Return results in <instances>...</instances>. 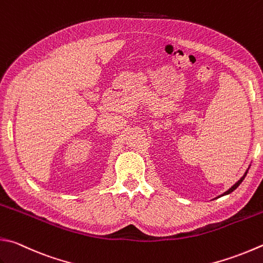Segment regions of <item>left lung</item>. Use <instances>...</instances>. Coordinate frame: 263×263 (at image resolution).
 Instances as JSON below:
<instances>
[{
	"label": "left lung",
	"mask_w": 263,
	"mask_h": 263,
	"mask_svg": "<svg viewBox=\"0 0 263 263\" xmlns=\"http://www.w3.org/2000/svg\"><path fill=\"white\" fill-rule=\"evenodd\" d=\"M249 170H250V168H247V171L245 172V174L244 175H242L241 177H240V180L239 181H237L236 183H235V184L234 185H232L231 187H230V189L229 190H227L224 193H222V195L221 196H219V197H222V196H226V195H229V193H231L232 191H234V190H236L237 189V187H238L239 186V184H240V183L242 182V181H244V178H245V176H246V174H247V172H249ZM219 197H217V198H219Z\"/></svg>",
	"instance_id": "obj_1"
}]
</instances>
